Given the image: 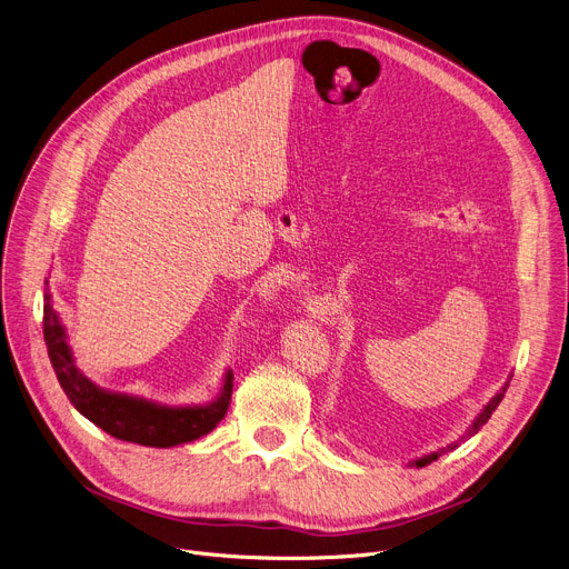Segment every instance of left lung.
<instances>
[{
  "label": "left lung",
  "instance_id": "left-lung-1",
  "mask_svg": "<svg viewBox=\"0 0 569 569\" xmlns=\"http://www.w3.org/2000/svg\"><path fill=\"white\" fill-rule=\"evenodd\" d=\"M510 381H512V375L508 377V381L500 386V390L489 399V402L482 407V411L476 416V420L469 425V429H466L461 437L457 439V441H452V443H448L446 448H439L437 452H429V455H422V457H418V459H413V461H409V466H416V469H422V466H427V463H431V461H437L441 455H446V452H452L459 443H463V441H469L471 437H476V433L482 429V425L491 418V413L496 411V407L500 405V399H503V395H506V390H508V386H510Z\"/></svg>",
  "mask_w": 569,
  "mask_h": 569
}]
</instances>
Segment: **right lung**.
Segmentation results:
<instances>
[{"label":"right lung","instance_id":"right-lung-1","mask_svg":"<svg viewBox=\"0 0 569 569\" xmlns=\"http://www.w3.org/2000/svg\"><path fill=\"white\" fill-rule=\"evenodd\" d=\"M43 300V338L52 370L71 405L96 427L108 431L110 437L149 448H174L207 437L227 416L233 390L231 370H224L220 390L209 405L170 407L140 395L100 388L76 362L69 332H66V326L54 310L48 280Z\"/></svg>","mask_w":569,"mask_h":569}]
</instances>
